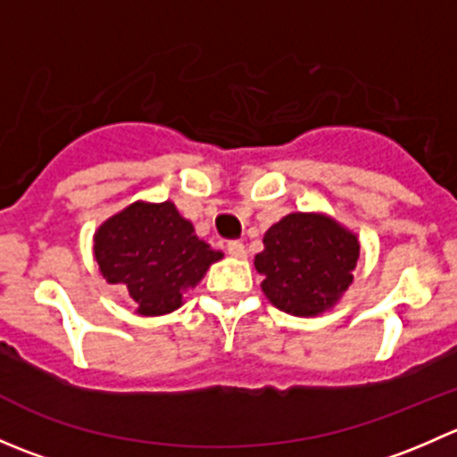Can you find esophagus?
Instances as JSON below:
<instances>
[{
    "label": "esophagus",
    "instance_id": "34e87169",
    "mask_svg": "<svg viewBox=\"0 0 457 457\" xmlns=\"http://www.w3.org/2000/svg\"><path fill=\"white\" fill-rule=\"evenodd\" d=\"M228 254L234 258H245V245L241 241H229L228 243Z\"/></svg>",
    "mask_w": 457,
    "mask_h": 457
}]
</instances>
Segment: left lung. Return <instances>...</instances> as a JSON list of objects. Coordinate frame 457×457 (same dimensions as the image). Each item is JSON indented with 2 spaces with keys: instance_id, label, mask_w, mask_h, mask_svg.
Instances as JSON below:
<instances>
[{
  "instance_id": "obj_1",
  "label": "left lung",
  "mask_w": 457,
  "mask_h": 457,
  "mask_svg": "<svg viewBox=\"0 0 457 457\" xmlns=\"http://www.w3.org/2000/svg\"><path fill=\"white\" fill-rule=\"evenodd\" d=\"M256 270L271 305L294 316L329 310L352 285L361 245L352 232L322 214H287L267 229Z\"/></svg>"
}]
</instances>
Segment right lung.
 I'll return each instance as SVG.
<instances>
[{"mask_svg":"<svg viewBox=\"0 0 457 457\" xmlns=\"http://www.w3.org/2000/svg\"><path fill=\"white\" fill-rule=\"evenodd\" d=\"M95 258L108 283L128 289L137 314L159 316L181 307L183 292L223 254L165 201L135 203L105 220L95 234Z\"/></svg>","mask_w":457,"mask_h":457,"instance_id":"add662e5","label":"right lung"}]
</instances>
